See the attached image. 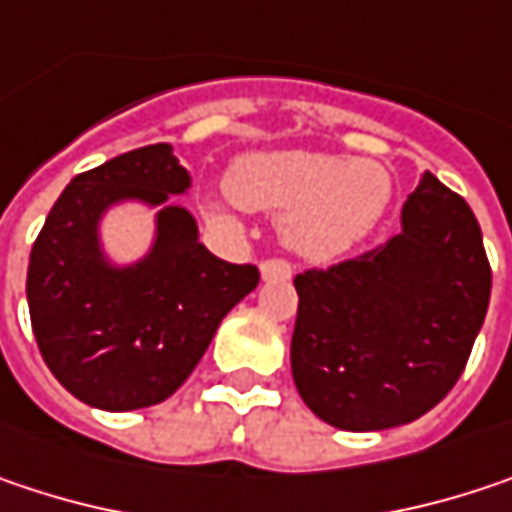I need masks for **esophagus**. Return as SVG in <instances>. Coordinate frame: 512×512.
<instances>
[{"instance_id":"obj_1","label":"esophagus","mask_w":512,"mask_h":512,"mask_svg":"<svg viewBox=\"0 0 512 512\" xmlns=\"http://www.w3.org/2000/svg\"><path fill=\"white\" fill-rule=\"evenodd\" d=\"M293 275V266L287 260H263L260 263V278L263 281H287Z\"/></svg>"}]
</instances>
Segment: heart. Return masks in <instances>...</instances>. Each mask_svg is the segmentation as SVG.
Instances as JSON below:
<instances>
[{"mask_svg": "<svg viewBox=\"0 0 512 512\" xmlns=\"http://www.w3.org/2000/svg\"><path fill=\"white\" fill-rule=\"evenodd\" d=\"M393 196L390 172L378 161H343L310 149L240 155L228 169V193L205 202L216 219L234 208L284 213L281 237L307 260H334L363 243Z\"/></svg>", "mask_w": 512, "mask_h": 512, "instance_id": "obj_1", "label": "heart"}]
</instances>
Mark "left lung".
<instances>
[{"label": "left lung", "instance_id": "8db88e82", "mask_svg": "<svg viewBox=\"0 0 512 512\" xmlns=\"http://www.w3.org/2000/svg\"><path fill=\"white\" fill-rule=\"evenodd\" d=\"M293 284L296 390L322 422L360 434L425 416L457 384L492 272L475 213L425 172L384 246Z\"/></svg>", "mask_w": 512, "mask_h": 512}]
</instances>
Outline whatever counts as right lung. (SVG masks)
I'll list each match as a JSON object with an SVG mask.
<instances>
[{"label":"right lung","mask_w":512,"mask_h":512,"mask_svg":"<svg viewBox=\"0 0 512 512\" xmlns=\"http://www.w3.org/2000/svg\"><path fill=\"white\" fill-rule=\"evenodd\" d=\"M190 172L169 143L143 146L75 175L49 210L28 260V313L40 354L78 401L125 413L175 393L228 310L257 287L255 266L210 255L187 196ZM153 210L143 256L107 252L117 207Z\"/></svg>","instance_id":"1"}]
</instances>
